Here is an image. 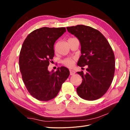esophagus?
I'll use <instances>...</instances> for the list:
<instances>
[{
    "label": "esophagus",
    "instance_id": "obj_1",
    "mask_svg": "<svg viewBox=\"0 0 130 130\" xmlns=\"http://www.w3.org/2000/svg\"><path fill=\"white\" fill-rule=\"evenodd\" d=\"M69 72H70V75H73L74 74H75V71H74V70H70Z\"/></svg>",
    "mask_w": 130,
    "mask_h": 130
}]
</instances>
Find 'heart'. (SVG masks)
<instances>
[{
	"mask_svg": "<svg viewBox=\"0 0 130 130\" xmlns=\"http://www.w3.org/2000/svg\"><path fill=\"white\" fill-rule=\"evenodd\" d=\"M63 64L66 66L68 67L69 68H72L74 66L75 63V58H66L62 61Z\"/></svg>",
	"mask_w": 130,
	"mask_h": 130,
	"instance_id": "obj_1",
	"label": "heart"
}]
</instances>
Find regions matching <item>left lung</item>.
I'll list each match as a JSON object with an SVG mask.
<instances>
[{
    "label": "left lung",
    "instance_id": "1",
    "mask_svg": "<svg viewBox=\"0 0 130 130\" xmlns=\"http://www.w3.org/2000/svg\"><path fill=\"white\" fill-rule=\"evenodd\" d=\"M80 41L81 55L80 67L88 66L87 72L77 73L83 79L77 88L78 95L86 100L99 99L107 91L115 72V57L107 39L99 31L88 26L77 25L67 27Z\"/></svg>",
    "mask_w": 130,
    "mask_h": 130
}]
</instances>
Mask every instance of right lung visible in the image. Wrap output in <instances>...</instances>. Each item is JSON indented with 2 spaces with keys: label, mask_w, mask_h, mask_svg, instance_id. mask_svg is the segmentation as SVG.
Returning a JSON list of instances; mask_svg holds the SVG:
<instances>
[{
  "label": "right lung",
  "mask_w": 130,
  "mask_h": 130,
  "mask_svg": "<svg viewBox=\"0 0 130 130\" xmlns=\"http://www.w3.org/2000/svg\"><path fill=\"white\" fill-rule=\"evenodd\" d=\"M66 31V27H41L29 34L23 42L19 57L22 79L27 91L40 101L56 97L70 74L64 67L55 72L48 70L54 56L55 42Z\"/></svg>",
  "instance_id": "right-lung-1"
}]
</instances>
